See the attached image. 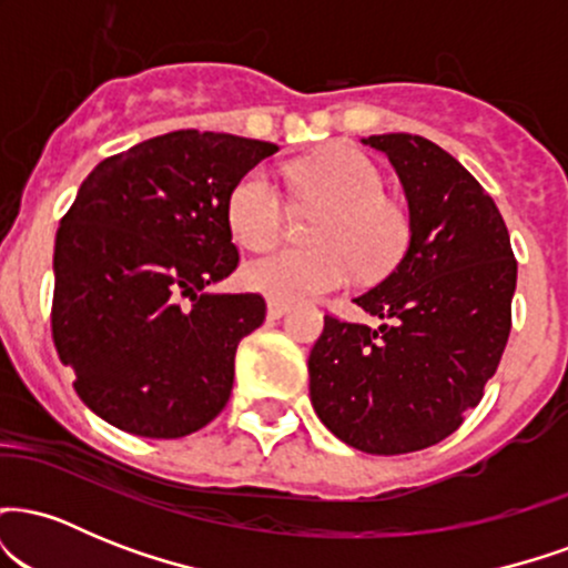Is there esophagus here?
<instances>
[{"instance_id": "obj_1", "label": "esophagus", "mask_w": 568, "mask_h": 568, "mask_svg": "<svg viewBox=\"0 0 568 568\" xmlns=\"http://www.w3.org/2000/svg\"><path fill=\"white\" fill-rule=\"evenodd\" d=\"M270 306L275 312H283L285 310V304H283V298H270Z\"/></svg>"}]
</instances>
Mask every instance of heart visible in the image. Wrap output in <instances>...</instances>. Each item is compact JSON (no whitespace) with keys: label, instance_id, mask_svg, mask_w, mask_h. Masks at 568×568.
Listing matches in <instances>:
<instances>
[{"label":"heart","instance_id":"obj_1","mask_svg":"<svg viewBox=\"0 0 568 568\" xmlns=\"http://www.w3.org/2000/svg\"><path fill=\"white\" fill-rule=\"evenodd\" d=\"M384 234H387V237H384V243H379V245H384V251L393 253L395 247H397V240H400V237H397L395 230H387ZM283 293H285V296H288V298H293V302H304V298L310 296V293L298 288L296 283H288V280H283Z\"/></svg>","mask_w":568,"mask_h":568}]
</instances>
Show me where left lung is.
<instances>
[{
	"instance_id": "8db88e82",
	"label": "left lung",
	"mask_w": 568,
	"mask_h": 568,
	"mask_svg": "<svg viewBox=\"0 0 568 568\" xmlns=\"http://www.w3.org/2000/svg\"><path fill=\"white\" fill-rule=\"evenodd\" d=\"M275 152L266 141L175 130L82 181L55 234L53 342L77 395L109 425L184 438L230 403L234 352L266 304L205 288L240 264L234 186Z\"/></svg>"
}]
</instances>
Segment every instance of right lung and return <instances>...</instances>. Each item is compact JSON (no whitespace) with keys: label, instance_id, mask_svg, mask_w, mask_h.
<instances>
[{"label":"right lung","instance_id":"1","mask_svg":"<svg viewBox=\"0 0 568 568\" xmlns=\"http://www.w3.org/2000/svg\"><path fill=\"white\" fill-rule=\"evenodd\" d=\"M363 143L393 165L406 226L349 317H325L310 397L338 440L395 456L448 438L480 403L513 328L518 264L494 200L438 143Z\"/></svg>","mask_w":568,"mask_h":568}]
</instances>
